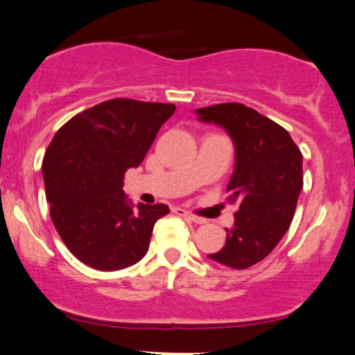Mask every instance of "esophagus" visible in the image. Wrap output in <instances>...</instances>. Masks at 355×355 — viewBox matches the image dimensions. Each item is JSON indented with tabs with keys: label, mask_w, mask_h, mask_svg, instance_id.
Wrapping results in <instances>:
<instances>
[{
	"label": "esophagus",
	"mask_w": 355,
	"mask_h": 355,
	"mask_svg": "<svg viewBox=\"0 0 355 355\" xmlns=\"http://www.w3.org/2000/svg\"><path fill=\"white\" fill-rule=\"evenodd\" d=\"M173 212H175V214L185 217V219H188V220L195 222V224H205V219H201V217H198V216H195V214H191V212L182 209V207H175Z\"/></svg>",
	"instance_id": "esophagus-1"
}]
</instances>
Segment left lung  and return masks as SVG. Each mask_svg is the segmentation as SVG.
<instances>
[{"label":"left lung","instance_id":"1","mask_svg":"<svg viewBox=\"0 0 355 355\" xmlns=\"http://www.w3.org/2000/svg\"><path fill=\"white\" fill-rule=\"evenodd\" d=\"M198 120L225 130L235 149L227 191L239 201L225 245L207 254L234 269L253 266L268 257L289 230L304 188L300 149L282 126L242 103L196 108Z\"/></svg>","mask_w":355,"mask_h":355}]
</instances>
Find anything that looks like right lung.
I'll use <instances>...</instances> for the list:
<instances>
[{
	"label": "right lung",
	"mask_w": 355,
	"mask_h": 355,
	"mask_svg": "<svg viewBox=\"0 0 355 355\" xmlns=\"http://www.w3.org/2000/svg\"><path fill=\"white\" fill-rule=\"evenodd\" d=\"M172 103L112 98L78 113L46 149L45 195L56 232L79 261L101 271L133 266L148 253L165 205H133L126 170L139 167Z\"/></svg>",
	"instance_id": "add662e5"
}]
</instances>
